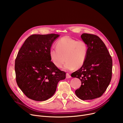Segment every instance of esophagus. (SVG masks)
<instances>
[{
  "label": "esophagus",
  "instance_id": "obj_1",
  "mask_svg": "<svg viewBox=\"0 0 123 123\" xmlns=\"http://www.w3.org/2000/svg\"><path fill=\"white\" fill-rule=\"evenodd\" d=\"M71 78V76L68 73H66V78Z\"/></svg>",
  "mask_w": 123,
  "mask_h": 123
}]
</instances>
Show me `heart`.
<instances>
[{
  "label": "heart",
  "instance_id": "heart-1",
  "mask_svg": "<svg viewBox=\"0 0 123 123\" xmlns=\"http://www.w3.org/2000/svg\"><path fill=\"white\" fill-rule=\"evenodd\" d=\"M56 49H51L49 55L54 65L61 68L66 60L64 69L73 70L78 69L84 63L88 53V46L83 40H76L68 36H64L56 43Z\"/></svg>",
  "mask_w": 123,
  "mask_h": 123
}]
</instances>
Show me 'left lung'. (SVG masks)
Here are the masks:
<instances>
[{
    "label": "left lung",
    "mask_w": 123,
    "mask_h": 123,
    "mask_svg": "<svg viewBox=\"0 0 123 123\" xmlns=\"http://www.w3.org/2000/svg\"><path fill=\"white\" fill-rule=\"evenodd\" d=\"M81 38L88 46V53L82 66L71 74L81 81L75 94L82 100L99 98L111 82L112 59L104 43L97 35L83 33Z\"/></svg>",
    "instance_id": "left-lung-1"
}]
</instances>
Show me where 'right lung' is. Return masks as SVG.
I'll return each mask as SVG.
<instances>
[{"mask_svg":"<svg viewBox=\"0 0 123 123\" xmlns=\"http://www.w3.org/2000/svg\"><path fill=\"white\" fill-rule=\"evenodd\" d=\"M59 35L33 34L28 37L19 50L15 61L17 85L29 99L47 100L56 90L58 83L65 79L66 73L51 61L49 52Z\"/></svg>","mask_w":123,"mask_h":123,"instance_id":"obj_1","label":"right lung"}]
</instances>
